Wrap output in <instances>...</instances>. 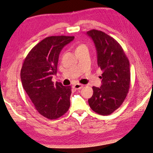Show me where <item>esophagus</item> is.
<instances>
[{
  "instance_id": "esophagus-1",
  "label": "esophagus",
  "mask_w": 153,
  "mask_h": 153,
  "mask_svg": "<svg viewBox=\"0 0 153 153\" xmlns=\"http://www.w3.org/2000/svg\"><path fill=\"white\" fill-rule=\"evenodd\" d=\"M73 88L75 89V90H81L83 88V85L80 84V83H76L73 85Z\"/></svg>"
}]
</instances>
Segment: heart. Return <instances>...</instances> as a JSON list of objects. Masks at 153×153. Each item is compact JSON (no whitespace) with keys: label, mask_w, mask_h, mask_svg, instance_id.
Segmentation results:
<instances>
[{"label":"heart","mask_w":153,"mask_h":153,"mask_svg":"<svg viewBox=\"0 0 153 153\" xmlns=\"http://www.w3.org/2000/svg\"><path fill=\"white\" fill-rule=\"evenodd\" d=\"M82 47H86V46L85 45V44H81V45H79L78 47H77L76 49L79 48H82Z\"/></svg>","instance_id":"b5f03b06"}]
</instances>
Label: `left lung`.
<instances>
[{"instance_id": "obj_1", "label": "left lung", "mask_w": 153, "mask_h": 153, "mask_svg": "<svg viewBox=\"0 0 153 153\" xmlns=\"http://www.w3.org/2000/svg\"><path fill=\"white\" fill-rule=\"evenodd\" d=\"M87 34L93 39L97 52L98 66L102 71V85L92 87L88 100L94 111L108 116L121 106L131 83L129 61L118 42L105 33L92 29Z\"/></svg>"}]
</instances>
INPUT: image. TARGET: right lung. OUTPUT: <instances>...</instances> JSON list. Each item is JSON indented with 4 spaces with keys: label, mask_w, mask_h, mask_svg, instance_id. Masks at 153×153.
Masks as SVG:
<instances>
[{
    "label": "right lung",
    "mask_w": 153,
    "mask_h": 153,
    "mask_svg": "<svg viewBox=\"0 0 153 153\" xmlns=\"http://www.w3.org/2000/svg\"><path fill=\"white\" fill-rule=\"evenodd\" d=\"M74 36L47 37L36 44L25 59L20 72L22 87L36 110L50 120L57 119L68 111L71 86L54 84L59 55Z\"/></svg>",
    "instance_id": "obj_1"
}]
</instances>
